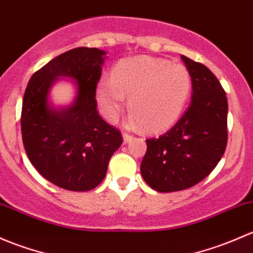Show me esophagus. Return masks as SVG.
Masks as SVG:
<instances>
[{"label":"esophagus","mask_w":253,"mask_h":253,"mask_svg":"<svg viewBox=\"0 0 253 253\" xmlns=\"http://www.w3.org/2000/svg\"><path fill=\"white\" fill-rule=\"evenodd\" d=\"M132 140V136L131 135H127V134H126V132H124L123 134V141H124V144H127V142H130Z\"/></svg>","instance_id":"34e87169"}]
</instances>
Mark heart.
<instances>
[{
    "instance_id": "obj_1",
    "label": "heart",
    "mask_w": 253,
    "mask_h": 253,
    "mask_svg": "<svg viewBox=\"0 0 253 253\" xmlns=\"http://www.w3.org/2000/svg\"><path fill=\"white\" fill-rule=\"evenodd\" d=\"M191 75L183 64L162 58L139 56L119 62L111 80L96 86V101L101 114L114 122L126 105L131 113L126 124L132 129L162 132L173 126L183 114L191 93Z\"/></svg>"
}]
</instances>
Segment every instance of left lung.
Wrapping results in <instances>:
<instances>
[{
    "mask_svg": "<svg viewBox=\"0 0 253 253\" xmlns=\"http://www.w3.org/2000/svg\"><path fill=\"white\" fill-rule=\"evenodd\" d=\"M181 59L191 75V103L168 132L146 140L140 167L146 184L158 192L180 191L204 180L228 141V100L219 80L204 64Z\"/></svg>",
    "mask_w": 253,
    "mask_h": 253,
    "instance_id": "8db88e82",
    "label": "left lung"
}]
</instances>
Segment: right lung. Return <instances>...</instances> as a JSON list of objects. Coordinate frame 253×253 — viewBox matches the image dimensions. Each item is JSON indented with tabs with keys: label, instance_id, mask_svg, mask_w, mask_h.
<instances>
[{
	"label": "right lung",
	"instance_id": "1",
	"mask_svg": "<svg viewBox=\"0 0 253 253\" xmlns=\"http://www.w3.org/2000/svg\"><path fill=\"white\" fill-rule=\"evenodd\" d=\"M106 53L78 47L59 54L34 73L23 98V144L31 165L52 184L69 191L95 189L123 142L119 130L96 109V86ZM63 77L73 82L76 96L69 106L56 108L49 93Z\"/></svg>",
	"mask_w": 253,
	"mask_h": 253
}]
</instances>
